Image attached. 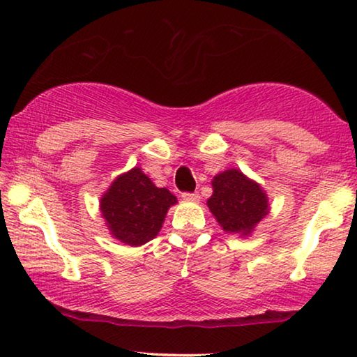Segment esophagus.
I'll return each instance as SVG.
<instances>
[{
	"label": "esophagus",
	"instance_id": "esophagus-1",
	"mask_svg": "<svg viewBox=\"0 0 357 357\" xmlns=\"http://www.w3.org/2000/svg\"><path fill=\"white\" fill-rule=\"evenodd\" d=\"M183 200H185V202H199V199H200V195L197 194V192H183Z\"/></svg>",
	"mask_w": 357,
	"mask_h": 357
}]
</instances>
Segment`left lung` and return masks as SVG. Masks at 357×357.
<instances>
[{
	"instance_id": "1",
	"label": "left lung",
	"mask_w": 357,
	"mask_h": 357,
	"mask_svg": "<svg viewBox=\"0 0 357 357\" xmlns=\"http://www.w3.org/2000/svg\"><path fill=\"white\" fill-rule=\"evenodd\" d=\"M213 195L206 202L213 216L227 234L248 236L269 213L268 195L261 185L231 168L211 181Z\"/></svg>"
}]
</instances>
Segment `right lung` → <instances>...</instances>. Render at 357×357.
<instances>
[{"label":"right lung","mask_w":357,"mask_h":357,"mask_svg":"<svg viewBox=\"0 0 357 357\" xmlns=\"http://www.w3.org/2000/svg\"><path fill=\"white\" fill-rule=\"evenodd\" d=\"M176 202L168 189L157 188L135 167L112 183L99 205L112 237L125 245L139 247L160 232L169 206Z\"/></svg>","instance_id":"add662e5"}]
</instances>
